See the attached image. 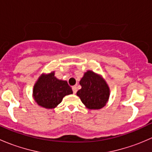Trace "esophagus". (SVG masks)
Listing matches in <instances>:
<instances>
[{
    "label": "esophagus",
    "instance_id": "obj_1",
    "mask_svg": "<svg viewBox=\"0 0 152 152\" xmlns=\"http://www.w3.org/2000/svg\"><path fill=\"white\" fill-rule=\"evenodd\" d=\"M72 90H73V93H76V92H77V87H76V86H73L72 87Z\"/></svg>",
    "mask_w": 152,
    "mask_h": 152
}]
</instances>
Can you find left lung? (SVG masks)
<instances>
[{
	"label": "left lung",
	"instance_id": "obj_1",
	"mask_svg": "<svg viewBox=\"0 0 152 152\" xmlns=\"http://www.w3.org/2000/svg\"><path fill=\"white\" fill-rule=\"evenodd\" d=\"M79 84L82 88L76 95L87 108L99 110L104 107L110 97V88L102 76L87 70Z\"/></svg>",
	"mask_w": 152,
	"mask_h": 152
}]
</instances>
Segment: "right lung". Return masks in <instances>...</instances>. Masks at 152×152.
Masks as SVG:
<instances>
[{
	"label": "right lung",
	"instance_id": "add662e5",
	"mask_svg": "<svg viewBox=\"0 0 152 152\" xmlns=\"http://www.w3.org/2000/svg\"><path fill=\"white\" fill-rule=\"evenodd\" d=\"M73 93L66 81L59 80L54 72L42 74L34 86L33 96L38 105L46 109L55 108L67 95Z\"/></svg>",
	"mask_w": 152,
	"mask_h": 152
}]
</instances>
